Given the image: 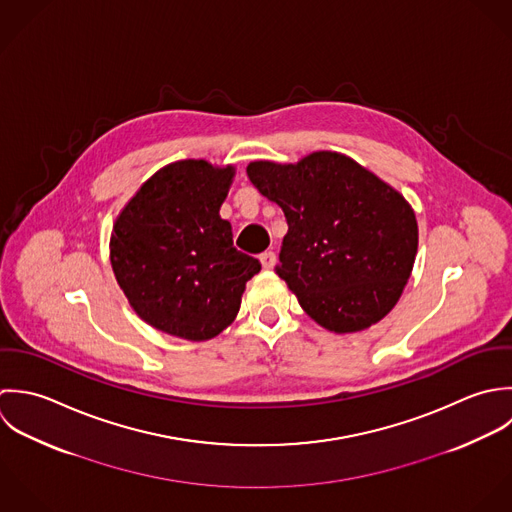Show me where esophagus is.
<instances>
[{
    "label": "esophagus",
    "mask_w": 512,
    "mask_h": 512,
    "mask_svg": "<svg viewBox=\"0 0 512 512\" xmlns=\"http://www.w3.org/2000/svg\"><path fill=\"white\" fill-rule=\"evenodd\" d=\"M259 261H261V265H263L265 269H273V267H275V261H277V255H275L273 251H263V253L259 255Z\"/></svg>",
    "instance_id": "esophagus-1"
}]
</instances>
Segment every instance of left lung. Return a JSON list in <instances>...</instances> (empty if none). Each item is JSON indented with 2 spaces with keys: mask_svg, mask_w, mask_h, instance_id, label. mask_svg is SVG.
Returning a JSON list of instances; mask_svg holds the SVG:
<instances>
[{
  "mask_svg": "<svg viewBox=\"0 0 512 512\" xmlns=\"http://www.w3.org/2000/svg\"><path fill=\"white\" fill-rule=\"evenodd\" d=\"M247 176L285 213L275 271L310 318L344 334L394 308L417 253L413 209L394 188L336 152L297 164L251 162Z\"/></svg>",
  "mask_w": 512,
  "mask_h": 512,
  "instance_id": "8db88e82",
  "label": "left lung"
}]
</instances>
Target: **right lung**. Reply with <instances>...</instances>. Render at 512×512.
<instances>
[{
  "label": "right lung",
  "mask_w": 512,
  "mask_h": 512,
  "mask_svg": "<svg viewBox=\"0 0 512 512\" xmlns=\"http://www.w3.org/2000/svg\"><path fill=\"white\" fill-rule=\"evenodd\" d=\"M233 168L204 160L156 172L122 209L110 237L120 289L142 320L158 330L209 340L239 312L259 259L233 247L231 223L219 217Z\"/></svg>",
  "instance_id": "right-lung-1"
}]
</instances>
